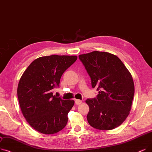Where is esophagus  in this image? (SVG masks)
<instances>
[{
	"mask_svg": "<svg viewBox=\"0 0 152 152\" xmlns=\"http://www.w3.org/2000/svg\"><path fill=\"white\" fill-rule=\"evenodd\" d=\"M82 103V101H81V100H80V99H76L75 100V104H76V105H80V104H81Z\"/></svg>",
	"mask_w": 152,
	"mask_h": 152,
	"instance_id": "34e87169",
	"label": "esophagus"
}]
</instances>
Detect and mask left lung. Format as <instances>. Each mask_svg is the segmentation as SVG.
Wrapping results in <instances>:
<instances>
[{
  "instance_id": "1",
  "label": "left lung",
  "mask_w": 152,
  "mask_h": 152,
  "mask_svg": "<svg viewBox=\"0 0 152 152\" xmlns=\"http://www.w3.org/2000/svg\"><path fill=\"white\" fill-rule=\"evenodd\" d=\"M91 80L97 88L96 98L86 101L91 126L109 130L121 125L129 114L134 96V84L130 72L117 56L94 51L79 55Z\"/></svg>"
}]
</instances>
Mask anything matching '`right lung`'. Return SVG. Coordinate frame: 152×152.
Returning a JSON list of instances; mask_svg holds the SVG:
<instances>
[{"instance_id":"add662e5","label":"right lung","mask_w":152,"mask_h":152,"mask_svg":"<svg viewBox=\"0 0 152 152\" xmlns=\"http://www.w3.org/2000/svg\"><path fill=\"white\" fill-rule=\"evenodd\" d=\"M76 56L51 55L33 61L22 75L17 88L22 113L31 127L44 134H54L68 122L73 100L53 96L64 72L77 60Z\"/></svg>"}]
</instances>
